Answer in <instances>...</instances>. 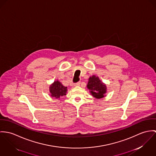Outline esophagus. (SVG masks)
Wrapping results in <instances>:
<instances>
[{"instance_id":"obj_1","label":"esophagus","mask_w":156,"mask_h":156,"mask_svg":"<svg viewBox=\"0 0 156 156\" xmlns=\"http://www.w3.org/2000/svg\"><path fill=\"white\" fill-rule=\"evenodd\" d=\"M80 84H81V82L80 81V82H78V83L74 84V86H80Z\"/></svg>"}]
</instances>
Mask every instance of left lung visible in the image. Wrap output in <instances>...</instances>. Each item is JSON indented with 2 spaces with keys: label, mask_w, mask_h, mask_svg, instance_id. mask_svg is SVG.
<instances>
[{
  "label": "left lung",
  "mask_w": 156,
  "mask_h": 156,
  "mask_svg": "<svg viewBox=\"0 0 156 156\" xmlns=\"http://www.w3.org/2000/svg\"><path fill=\"white\" fill-rule=\"evenodd\" d=\"M87 88L90 90L91 94L96 99L104 98L106 93V86L99 79L98 76L93 75L88 79Z\"/></svg>",
  "instance_id": "8db88e82"
}]
</instances>
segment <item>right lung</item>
<instances>
[{"instance_id": "add662e5", "label": "right lung", "mask_w": 156, "mask_h": 156, "mask_svg": "<svg viewBox=\"0 0 156 156\" xmlns=\"http://www.w3.org/2000/svg\"><path fill=\"white\" fill-rule=\"evenodd\" d=\"M67 87L62 85L58 80L54 81L50 87V92L52 98L60 99L61 97L65 96L67 93Z\"/></svg>"}]
</instances>
